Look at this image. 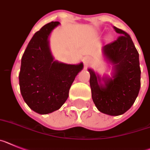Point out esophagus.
<instances>
[{"label":"esophagus","instance_id":"obj_1","mask_svg":"<svg viewBox=\"0 0 150 150\" xmlns=\"http://www.w3.org/2000/svg\"><path fill=\"white\" fill-rule=\"evenodd\" d=\"M84 66H89V65L91 64V59H90V58H88V57H87V58H84Z\"/></svg>","mask_w":150,"mask_h":150}]
</instances>
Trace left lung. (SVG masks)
I'll list each match as a JSON object with an SVG mask.
<instances>
[{
    "label": "left lung",
    "mask_w": 150,
    "mask_h": 150,
    "mask_svg": "<svg viewBox=\"0 0 150 150\" xmlns=\"http://www.w3.org/2000/svg\"><path fill=\"white\" fill-rule=\"evenodd\" d=\"M113 28L121 35L103 47L104 57L114 65L112 77L101 79L92 69L88 71L95 106L104 114L116 116L127 112L135 102L140 91L141 71L139 53L131 38L123 30Z\"/></svg>",
    "instance_id": "left-lung-1"
}]
</instances>
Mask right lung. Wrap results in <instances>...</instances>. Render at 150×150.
I'll return each instance as SVG.
<instances>
[{
	"instance_id": "add662e5",
	"label": "right lung",
	"mask_w": 150,
	"mask_h": 150,
	"mask_svg": "<svg viewBox=\"0 0 150 150\" xmlns=\"http://www.w3.org/2000/svg\"><path fill=\"white\" fill-rule=\"evenodd\" d=\"M59 22H51L36 32L21 60L19 75L21 94L26 104L39 114L59 109L69 97L71 85L83 63L70 65L53 60L48 37Z\"/></svg>"
}]
</instances>
